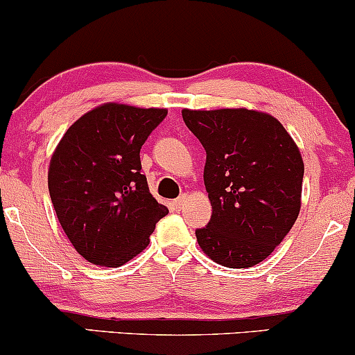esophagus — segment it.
Segmentation results:
<instances>
[{
  "mask_svg": "<svg viewBox=\"0 0 355 355\" xmlns=\"http://www.w3.org/2000/svg\"><path fill=\"white\" fill-rule=\"evenodd\" d=\"M187 202H189V197H187V195H182V197H178L177 200L172 202V207L175 210H182L183 207L187 205Z\"/></svg>",
  "mask_w": 355,
  "mask_h": 355,
  "instance_id": "1",
  "label": "esophagus"
}]
</instances>
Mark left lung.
Listing matches in <instances>:
<instances>
[{"instance_id": "left-lung-1", "label": "left lung", "mask_w": 355, "mask_h": 355, "mask_svg": "<svg viewBox=\"0 0 355 355\" xmlns=\"http://www.w3.org/2000/svg\"><path fill=\"white\" fill-rule=\"evenodd\" d=\"M182 116L207 152L203 182L211 218L195 232L198 245L223 267H254L299 217L304 178L299 148L268 113L182 110Z\"/></svg>"}]
</instances>
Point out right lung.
I'll return each mask as SVG.
<instances>
[{
    "mask_svg": "<svg viewBox=\"0 0 355 355\" xmlns=\"http://www.w3.org/2000/svg\"><path fill=\"white\" fill-rule=\"evenodd\" d=\"M165 108L105 103L67 130L48 170V190L61 229L95 266L120 267L148 245L168 214L141 175L140 148Z\"/></svg>",
    "mask_w": 355,
    "mask_h": 355,
    "instance_id": "obj_1",
    "label": "right lung"
}]
</instances>
